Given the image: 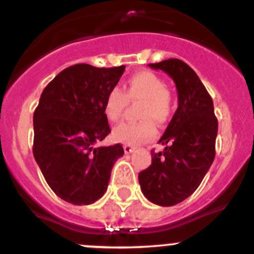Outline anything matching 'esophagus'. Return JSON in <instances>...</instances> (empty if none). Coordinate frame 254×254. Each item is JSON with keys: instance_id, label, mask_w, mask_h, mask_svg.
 I'll return each instance as SVG.
<instances>
[{"instance_id": "esophagus-1", "label": "esophagus", "mask_w": 254, "mask_h": 254, "mask_svg": "<svg viewBox=\"0 0 254 254\" xmlns=\"http://www.w3.org/2000/svg\"><path fill=\"white\" fill-rule=\"evenodd\" d=\"M123 149H125V152L127 154L128 153H132V152H133V147L131 146V144H125V146H123Z\"/></svg>"}]
</instances>
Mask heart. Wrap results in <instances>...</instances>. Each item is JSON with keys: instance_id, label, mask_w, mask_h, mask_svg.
<instances>
[{"instance_id": "obj_1", "label": "heart", "mask_w": 254, "mask_h": 254, "mask_svg": "<svg viewBox=\"0 0 254 254\" xmlns=\"http://www.w3.org/2000/svg\"><path fill=\"white\" fill-rule=\"evenodd\" d=\"M128 102L138 103V123H121L112 131L116 142L127 144H139L149 142L156 137L158 126L165 125L171 118L173 101L167 84L158 74L151 71H138L128 77L125 92L113 87L105 98V115L110 122H117L122 117Z\"/></svg>"}]
</instances>
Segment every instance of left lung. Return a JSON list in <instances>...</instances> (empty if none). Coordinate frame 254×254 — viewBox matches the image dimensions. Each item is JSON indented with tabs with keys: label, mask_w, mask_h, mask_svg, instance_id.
<instances>
[{
	"label": "left lung",
	"mask_w": 254,
	"mask_h": 254,
	"mask_svg": "<svg viewBox=\"0 0 254 254\" xmlns=\"http://www.w3.org/2000/svg\"><path fill=\"white\" fill-rule=\"evenodd\" d=\"M175 81L178 108L159 143L163 152L152 151V163L139 172L142 193L158 206L185 201L201 185L216 156L218 121L213 101L194 71L178 59L149 64Z\"/></svg>",
	"instance_id": "1"
}]
</instances>
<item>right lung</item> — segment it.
<instances>
[{
  "label": "right lung",
  "mask_w": 254,
  "mask_h": 254,
  "mask_svg": "<svg viewBox=\"0 0 254 254\" xmlns=\"http://www.w3.org/2000/svg\"><path fill=\"white\" fill-rule=\"evenodd\" d=\"M126 66L73 64L43 89L33 113V156L51 190L68 203L91 204L105 194L120 143L95 147L111 132L105 98Z\"/></svg>",
  "instance_id": "add662e5"
}]
</instances>
